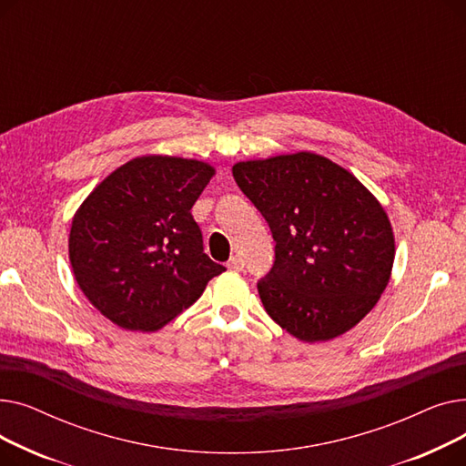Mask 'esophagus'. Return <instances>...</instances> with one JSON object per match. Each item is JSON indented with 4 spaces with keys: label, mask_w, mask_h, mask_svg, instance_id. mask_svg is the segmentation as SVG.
Instances as JSON below:
<instances>
[{
    "label": "esophagus",
    "mask_w": 466,
    "mask_h": 466,
    "mask_svg": "<svg viewBox=\"0 0 466 466\" xmlns=\"http://www.w3.org/2000/svg\"><path fill=\"white\" fill-rule=\"evenodd\" d=\"M227 266H228V270H232V272H241L243 270V260L238 255H234V257H230Z\"/></svg>",
    "instance_id": "1"
}]
</instances>
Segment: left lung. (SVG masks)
<instances>
[{"instance_id": "left-lung-1", "label": "left lung", "mask_w": 466, "mask_h": 466, "mask_svg": "<svg viewBox=\"0 0 466 466\" xmlns=\"http://www.w3.org/2000/svg\"><path fill=\"white\" fill-rule=\"evenodd\" d=\"M232 176L276 241L272 270L257 283L266 313L309 344L353 329L395 260L393 228L372 192L313 153L238 162Z\"/></svg>"}]
</instances>
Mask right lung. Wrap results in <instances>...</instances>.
<instances>
[{
  "instance_id": "add662e5",
  "label": "right lung",
  "mask_w": 466,
  "mask_h": 466,
  "mask_svg": "<svg viewBox=\"0 0 466 466\" xmlns=\"http://www.w3.org/2000/svg\"><path fill=\"white\" fill-rule=\"evenodd\" d=\"M213 174L200 160L139 157L107 176L73 217V274L120 329H162L227 270L204 253L190 213Z\"/></svg>"
}]
</instances>
